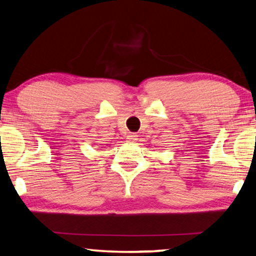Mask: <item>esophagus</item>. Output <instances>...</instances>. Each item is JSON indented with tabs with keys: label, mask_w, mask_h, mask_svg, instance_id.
<instances>
[{
	"label": "esophagus",
	"mask_w": 256,
	"mask_h": 256,
	"mask_svg": "<svg viewBox=\"0 0 256 256\" xmlns=\"http://www.w3.org/2000/svg\"><path fill=\"white\" fill-rule=\"evenodd\" d=\"M126 139L130 141V142H136V141L138 140V136H136L134 133H133V134H130V136H128Z\"/></svg>",
	"instance_id": "1"
}]
</instances>
